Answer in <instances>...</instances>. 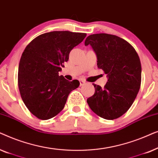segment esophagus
Segmentation results:
<instances>
[{
  "label": "esophagus",
  "instance_id": "obj_1",
  "mask_svg": "<svg viewBox=\"0 0 158 158\" xmlns=\"http://www.w3.org/2000/svg\"><path fill=\"white\" fill-rule=\"evenodd\" d=\"M85 83V82L84 81H83V80H80V85L83 86Z\"/></svg>",
  "mask_w": 158,
  "mask_h": 158
}]
</instances>
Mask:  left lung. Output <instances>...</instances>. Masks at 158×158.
Listing matches in <instances>:
<instances>
[{"label":"left lung","mask_w":158,"mask_h":158,"mask_svg":"<svg viewBox=\"0 0 158 158\" xmlns=\"http://www.w3.org/2000/svg\"><path fill=\"white\" fill-rule=\"evenodd\" d=\"M97 57V65L107 75L104 88L94 84V96L87 99L90 109L105 119L120 117L131 107L141 85L142 68L139 56L131 45L117 36L95 34L88 36Z\"/></svg>","instance_id":"obj_1"}]
</instances>
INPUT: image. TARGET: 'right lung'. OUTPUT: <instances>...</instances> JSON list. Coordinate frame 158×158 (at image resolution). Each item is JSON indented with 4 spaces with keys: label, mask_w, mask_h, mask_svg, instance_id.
<instances>
[{
    "label": "right lung",
    "mask_w": 158,
    "mask_h": 158,
    "mask_svg": "<svg viewBox=\"0 0 158 158\" xmlns=\"http://www.w3.org/2000/svg\"><path fill=\"white\" fill-rule=\"evenodd\" d=\"M86 36L85 33L51 31L31 41L21 55L18 85L21 98L31 113L47 120L63 109L70 93L80 85L59 75L69 54Z\"/></svg>",
    "instance_id": "obj_1"
}]
</instances>
